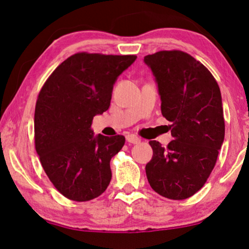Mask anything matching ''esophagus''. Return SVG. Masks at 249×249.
Returning <instances> with one entry per match:
<instances>
[{
  "mask_svg": "<svg viewBox=\"0 0 249 249\" xmlns=\"http://www.w3.org/2000/svg\"><path fill=\"white\" fill-rule=\"evenodd\" d=\"M125 139H127L128 142H131V144H139V142H141V138L135 135H128Z\"/></svg>",
  "mask_w": 249,
  "mask_h": 249,
  "instance_id": "esophagus-1",
  "label": "esophagus"
}]
</instances>
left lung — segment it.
<instances>
[{
    "label": "left lung",
    "mask_w": 249,
    "mask_h": 249,
    "mask_svg": "<svg viewBox=\"0 0 249 249\" xmlns=\"http://www.w3.org/2000/svg\"><path fill=\"white\" fill-rule=\"evenodd\" d=\"M161 97V112L171 122L168 147L151 141L148 182L170 199H186L204 186L224 141L222 97L216 80L199 61L181 51L144 57Z\"/></svg>",
    "instance_id": "obj_1"
}]
</instances>
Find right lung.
Returning <instances> with one entry per match:
<instances>
[{
    "mask_svg": "<svg viewBox=\"0 0 249 249\" xmlns=\"http://www.w3.org/2000/svg\"><path fill=\"white\" fill-rule=\"evenodd\" d=\"M136 59L77 53L53 71L39 91L35 148L51 182L67 198L94 199L111 181L110 161L125 139L95 136L90 125L110 107L115 81Z\"/></svg>",
    "mask_w": 249,
    "mask_h": 249,
    "instance_id": "add662e5",
    "label": "right lung"
}]
</instances>
